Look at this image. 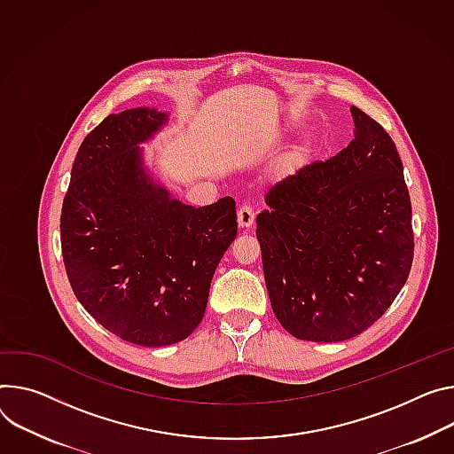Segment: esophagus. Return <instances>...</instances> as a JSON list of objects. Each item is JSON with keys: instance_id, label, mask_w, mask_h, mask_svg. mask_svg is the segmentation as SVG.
I'll return each instance as SVG.
<instances>
[{"instance_id": "34e87169", "label": "esophagus", "mask_w": 454, "mask_h": 454, "mask_svg": "<svg viewBox=\"0 0 454 454\" xmlns=\"http://www.w3.org/2000/svg\"><path fill=\"white\" fill-rule=\"evenodd\" d=\"M237 221L240 228H250L255 221V212H254V206L248 202H242L239 206V212H237Z\"/></svg>"}]
</instances>
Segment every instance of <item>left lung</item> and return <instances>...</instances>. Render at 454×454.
Segmentation results:
<instances>
[{
	"mask_svg": "<svg viewBox=\"0 0 454 454\" xmlns=\"http://www.w3.org/2000/svg\"><path fill=\"white\" fill-rule=\"evenodd\" d=\"M355 139L266 193L257 239L270 302L311 342L360 335L393 304L413 264L403 167L389 134L351 106Z\"/></svg>",
	"mask_w": 454,
	"mask_h": 454,
	"instance_id": "obj_1",
	"label": "left lung"
}]
</instances>
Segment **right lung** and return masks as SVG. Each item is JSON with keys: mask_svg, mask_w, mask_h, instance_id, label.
<instances>
[{"mask_svg": "<svg viewBox=\"0 0 454 454\" xmlns=\"http://www.w3.org/2000/svg\"><path fill=\"white\" fill-rule=\"evenodd\" d=\"M167 119L150 108L103 119L77 150L59 224L81 306L119 339L148 348L193 333L237 235L231 197L193 208L145 172L137 145Z\"/></svg>", "mask_w": 454, "mask_h": 454, "instance_id": "right-lung-1", "label": "right lung"}]
</instances>
